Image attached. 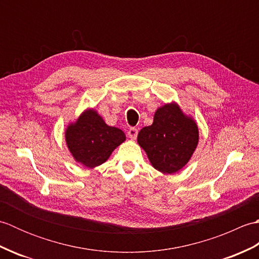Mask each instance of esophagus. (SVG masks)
Returning <instances> with one entry per match:
<instances>
[{"label":"esophagus","instance_id":"34e87169","mask_svg":"<svg viewBox=\"0 0 259 259\" xmlns=\"http://www.w3.org/2000/svg\"><path fill=\"white\" fill-rule=\"evenodd\" d=\"M137 136H138V129H136V128H130V129L128 130V137H129L130 139L135 140V139L137 138Z\"/></svg>","mask_w":259,"mask_h":259}]
</instances>
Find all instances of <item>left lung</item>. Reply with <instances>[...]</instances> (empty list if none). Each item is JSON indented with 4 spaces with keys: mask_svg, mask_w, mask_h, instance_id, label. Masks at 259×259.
I'll use <instances>...</instances> for the list:
<instances>
[{
    "mask_svg": "<svg viewBox=\"0 0 259 259\" xmlns=\"http://www.w3.org/2000/svg\"><path fill=\"white\" fill-rule=\"evenodd\" d=\"M199 131L195 120L171 102L158 108L151 125L138 134V144L152 167L163 174H175L185 167L196 150Z\"/></svg>",
    "mask_w": 259,
    "mask_h": 259,
    "instance_id": "1",
    "label": "left lung"
}]
</instances>
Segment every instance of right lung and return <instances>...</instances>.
Masks as SVG:
<instances>
[{
	"label": "right lung",
	"mask_w": 259,
	"mask_h": 259,
	"mask_svg": "<svg viewBox=\"0 0 259 259\" xmlns=\"http://www.w3.org/2000/svg\"><path fill=\"white\" fill-rule=\"evenodd\" d=\"M125 140L122 130L104 122L96 110L82 112L65 130L67 146L76 162L88 168L100 166Z\"/></svg>",
	"instance_id": "obj_1"
}]
</instances>
